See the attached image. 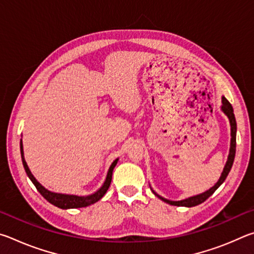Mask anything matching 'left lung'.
<instances>
[{
	"label": "left lung",
	"mask_w": 254,
	"mask_h": 254,
	"mask_svg": "<svg viewBox=\"0 0 254 254\" xmlns=\"http://www.w3.org/2000/svg\"><path fill=\"white\" fill-rule=\"evenodd\" d=\"M222 111L224 112V113L227 115V118L230 120V123H231V148H230V154H229V159H227L226 161V165L224 167V170H223L221 178L218 179V182L215 184V186H213L210 189H208L207 191L203 192V194L200 195H197V196H192V197H189L187 199H184V200H179V201H173V200H168L166 198H163V197L159 196L156 194L159 198L161 200L165 201L167 204H170V205H174V206H186V207H192V206H196V205H199L201 203H204V201L208 198L210 195L214 194V191L216 190V189L221 186V185L224 183V180L226 179L227 175H229L230 170L232 168V166H233V161H234V158H235V150H236V121H235V117H234V112H233V107H232L231 103L226 100L225 97H222Z\"/></svg>",
	"instance_id": "left-lung-1"
}]
</instances>
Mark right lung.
<instances>
[{
	"label": "right lung",
	"mask_w": 254,
	"mask_h": 254,
	"mask_svg": "<svg viewBox=\"0 0 254 254\" xmlns=\"http://www.w3.org/2000/svg\"><path fill=\"white\" fill-rule=\"evenodd\" d=\"M20 150H21V158H22V163L24 167L25 173H27L28 177L30 180L33 183L34 186H36L37 190L40 192V194L44 196V198L49 201L50 204H53L55 206H57L59 208H79V207H86V206L92 205L96 201L100 200L103 196L105 195V192L109 189L111 182H112V174H113V169L115 165L118 163V159L114 160L113 163H112L109 173H107L105 183L103 186L98 189V190L95 192V194H92L89 196H75V195H64V194H57V192H51L49 190H47L45 187H42L41 185L37 182L36 178L33 177L31 171L29 170L27 162L24 160V156H23V147H22V141H20Z\"/></svg>",
	"instance_id": "add662e5"
}]
</instances>
